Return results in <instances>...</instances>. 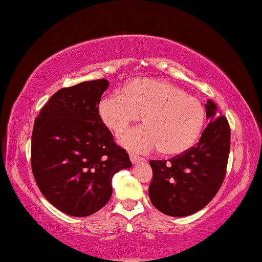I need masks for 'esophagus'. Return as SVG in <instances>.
<instances>
[{
  "instance_id": "1",
  "label": "esophagus",
  "mask_w": 262,
  "mask_h": 262,
  "mask_svg": "<svg viewBox=\"0 0 262 262\" xmlns=\"http://www.w3.org/2000/svg\"><path fill=\"white\" fill-rule=\"evenodd\" d=\"M130 160L132 164H138L140 161H145L144 158H140L138 156H136V154H130Z\"/></svg>"
}]
</instances>
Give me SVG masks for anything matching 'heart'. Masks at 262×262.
Listing matches in <instances>:
<instances>
[{
	"label": "heart",
	"mask_w": 262,
	"mask_h": 262,
	"mask_svg": "<svg viewBox=\"0 0 262 262\" xmlns=\"http://www.w3.org/2000/svg\"><path fill=\"white\" fill-rule=\"evenodd\" d=\"M102 122L121 136L144 115V125L121 137L124 147L135 152L159 148L167 157L187 152L200 138L205 123V108L199 98L173 83L153 79H136L102 98L98 105Z\"/></svg>",
	"instance_id": "b5f03b06"
}]
</instances>
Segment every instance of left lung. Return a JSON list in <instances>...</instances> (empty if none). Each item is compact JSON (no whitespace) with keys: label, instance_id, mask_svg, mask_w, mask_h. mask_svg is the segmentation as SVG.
<instances>
[{"label":"left lung","instance_id":"1","mask_svg":"<svg viewBox=\"0 0 262 262\" xmlns=\"http://www.w3.org/2000/svg\"><path fill=\"white\" fill-rule=\"evenodd\" d=\"M209 124L200 141L168 160H151L153 178L148 195L165 215L189 216L203 209L220 190L230 154L231 130L211 100L205 104Z\"/></svg>","mask_w":262,"mask_h":262}]
</instances>
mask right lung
<instances>
[{"label": "right lung", "instance_id": "obj_1", "mask_svg": "<svg viewBox=\"0 0 262 262\" xmlns=\"http://www.w3.org/2000/svg\"><path fill=\"white\" fill-rule=\"evenodd\" d=\"M109 81L61 88L42 106L31 137V168L41 194L60 211L93 215L109 202L111 179L132 166L98 114Z\"/></svg>", "mask_w": 262, "mask_h": 262}]
</instances>
